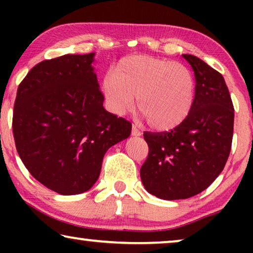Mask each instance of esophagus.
<instances>
[{
	"instance_id": "esophagus-1",
	"label": "esophagus",
	"mask_w": 253,
	"mask_h": 253,
	"mask_svg": "<svg viewBox=\"0 0 253 253\" xmlns=\"http://www.w3.org/2000/svg\"><path fill=\"white\" fill-rule=\"evenodd\" d=\"M140 134H141L140 130L138 129V127H137L136 126H132V136H140Z\"/></svg>"
}]
</instances>
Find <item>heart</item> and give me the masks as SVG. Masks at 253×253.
<instances>
[{"mask_svg": "<svg viewBox=\"0 0 253 253\" xmlns=\"http://www.w3.org/2000/svg\"><path fill=\"white\" fill-rule=\"evenodd\" d=\"M110 110L117 115L136 106L148 126L159 131L174 129L191 112L195 101V76L186 65L147 55L121 60L102 81Z\"/></svg>", "mask_w": 253, "mask_h": 253, "instance_id": "heart-1", "label": "heart"}]
</instances>
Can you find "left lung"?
Segmentation results:
<instances>
[{
  "label": "left lung",
  "instance_id": "obj_1",
  "mask_svg": "<svg viewBox=\"0 0 253 253\" xmlns=\"http://www.w3.org/2000/svg\"><path fill=\"white\" fill-rule=\"evenodd\" d=\"M195 71L192 109L170 131H145L147 159L140 168L147 192L160 199H186L212 184L229 157L234 132V105L222 75L184 54Z\"/></svg>",
  "mask_w": 253,
  "mask_h": 253
}]
</instances>
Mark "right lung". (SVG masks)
<instances>
[{
  "label": "right lung",
  "mask_w": 253,
  "mask_h": 253,
  "mask_svg": "<svg viewBox=\"0 0 253 253\" xmlns=\"http://www.w3.org/2000/svg\"><path fill=\"white\" fill-rule=\"evenodd\" d=\"M93 56L63 55L34 65L13 106V138L24 166L41 184L65 196L92 188L106 152L132 127L103 108Z\"/></svg>",
  "instance_id": "1"
}]
</instances>
